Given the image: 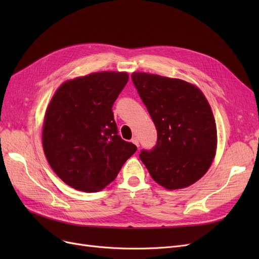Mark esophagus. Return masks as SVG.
<instances>
[{
    "label": "esophagus",
    "instance_id": "1",
    "mask_svg": "<svg viewBox=\"0 0 259 259\" xmlns=\"http://www.w3.org/2000/svg\"><path fill=\"white\" fill-rule=\"evenodd\" d=\"M132 143H133V144H134L135 146L139 147V142H138V139H137V137H133V138H132Z\"/></svg>",
    "mask_w": 259,
    "mask_h": 259
}]
</instances>
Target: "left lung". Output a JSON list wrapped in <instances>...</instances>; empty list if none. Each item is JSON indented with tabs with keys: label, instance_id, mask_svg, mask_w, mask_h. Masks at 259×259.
I'll return each instance as SVG.
<instances>
[{
	"label": "left lung",
	"instance_id": "obj_1",
	"mask_svg": "<svg viewBox=\"0 0 259 259\" xmlns=\"http://www.w3.org/2000/svg\"><path fill=\"white\" fill-rule=\"evenodd\" d=\"M132 81L155 125L158 139L139 158L159 185L180 189L204 175L214 159L217 131L202 92L183 80L136 72Z\"/></svg>",
	"mask_w": 259,
	"mask_h": 259
}]
</instances>
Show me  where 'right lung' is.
Here are the masks:
<instances>
[{
    "instance_id": "1",
    "label": "right lung",
    "mask_w": 259,
    "mask_h": 259,
    "mask_svg": "<svg viewBox=\"0 0 259 259\" xmlns=\"http://www.w3.org/2000/svg\"><path fill=\"white\" fill-rule=\"evenodd\" d=\"M128 81L125 72H97L65 82L45 113L43 149L70 187L97 192L115 179L137 147L117 135L112 107Z\"/></svg>"
}]
</instances>
